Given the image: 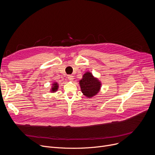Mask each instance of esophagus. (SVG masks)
Returning <instances> with one entry per match:
<instances>
[{"label":"esophagus","instance_id":"obj_1","mask_svg":"<svg viewBox=\"0 0 155 155\" xmlns=\"http://www.w3.org/2000/svg\"><path fill=\"white\" fill-rule=\"evenodd\" d=\"M68 78L70 80H72L73 79V76L72 75H68Z\"/></svg>","mask_w":155,"mask_h":155}]
</instances>
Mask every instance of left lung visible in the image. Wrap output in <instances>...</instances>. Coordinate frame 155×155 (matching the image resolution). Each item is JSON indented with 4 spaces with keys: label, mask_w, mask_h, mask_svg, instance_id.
Returning <instances> with one entry per match:
<instances>
[{
    "label": "left lung",
    "mask_w": 155,
    "mask_h": 155,
    "mask_svg": "<svg viewBox=\"0 0 155 155\" xmlns=\"http://www.w3.org/2000/svg\"><path fill=\"white\" fill-rule=\"evenodd\" d=\"M80 85L82 93L89 98L98 93L101 88L100 82L88 72L84 75L82 79L80 81Z\"/></svg>",
    "instance_id": "8db88e82"
}]
</instances>
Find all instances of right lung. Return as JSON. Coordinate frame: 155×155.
Instances as JSON below:
<instances>
[{
    "mask_svg": "<svg viewBox=\"0 0 155 155\" xmlns=\"http://www.w3.org/2000/svg\"><path fill=\"white\" fill-rule=\"evenodd\" d=\"M53 88H52V91L53 92H55L57 89H58V84H57L56 83H55V84H53Z\"/></svg>",
    "mask_w": 155,
    "mask_h": 155,
    "instance_id": "right-lung-1",
    "label": "right lung"
}]
</instances>
